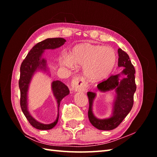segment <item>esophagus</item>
I'll return each mask as SVG.
<instances>
[{
    "mask_svg": "<svg viewBox=\"0 0 157 157\" xmlns=\"http://www.w3.org/2000/svg\"><path fill=\"white\" fill-rule=\"evenodd\" d=\"M87 83L82 77H76L72 82L71 87L73 90L83 91L87 88Z\"/></svg>",
    "mask_w": 157,
    "mask_h": 157,
    "instance_id": "1",
    "label": "esophagus"
}]
</instances>
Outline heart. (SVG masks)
Masks as SVG:
<instances>
[{
  "label": "heart",
  "instance_id": "1",
  "mask_svg": "<svg viewBox=\"0 0 157 157\" xmlns=\"http://www.w3.org/2000/svg\"><path fill=\"white\" fill-rule=\"evenodd\" d=\"M116 61V53L112 48L90 42L77 44L70 51L69 56L59 57L60 65L64 67L84 66L85 75L92 81L102 80L109 75Z\"/></svg>",
  "mask_w": 157,
  "mask_h": 157
}]
</instances>
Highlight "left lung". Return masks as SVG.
I'll list each match as a JSON object with an SVG mask.
<instances>
[{"instance_id":"obj_1","label":"left lung","mask_w":157,"mask_h":157,"mask_svg":"<svg viewBox=\"0 0 157 157\" xmlns=\"http://www.w3.org/2000/svg\"><path fill=\"white\" fill-rule=\"evenodd\" d=\"M118 66L125 67L122 73L126 75L125 78L119 81V75H111L97 85L98 88L101 91H107L114 88L116 90L117 97L114 102V111L111 118L98 119L93 115L92 105L96 94L91 92H88L89 120L93 126L101 130H112L116 128L128 115L134 105V94L136 90L134 67L129 60L128 55L122 49H118Z\"/></svg>"}]
</instances>
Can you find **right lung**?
<instances>
[{
    "instance_id": "obj_1",
    "label": "right lung",
    "mask_w": 157,
    "mask_h": 157,
    "mask_svg": "<svg viewBox=\"0 0 157 157\" xmlns=\"http://www.w3.org/2000/svg\"><path fill=\"white\" fill-rule=\"evenodd\" d=\"M66 42L64 38H47L44 40L37 43L30 50L25 59L21 63L20 67V77L19 79V87L20 89V106L28 119L34 128L38 129L47 130L54 128L58 122L59 113H58L56 121L51 124H44L38 122L29 114L27 109V92L28 85L30 82L32 75L38 68H45L46 61L44 59H41V56L45 49H54L63 45ZM53 93L56 97L59 107L60 102L65 96L69 94V90L67 86L61 81H54L52 84Z\"/></svg>"
}]
</instances>
